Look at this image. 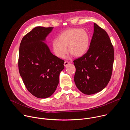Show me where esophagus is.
Masks as SVG:
<instances>
[{"mask_svg":"<svg viewBox=\"0 0 130 130\" xmlns=\"http://www.w3.org/2000/svg\"><path fill=\"white\" fill-rule=\"evenodd\" d=\"M69 64H70V63H69L68 61H65L64 65L65 67H66V66H67Z\"/></svg>","mask_w":130,"mask_h":130,"instance_id":"obj_1","label":"esophagus"}]
</instances>
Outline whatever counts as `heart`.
Listing matches in <instances>:
<instances>
[{
  "mask_svg": "<svg viewBox=\"0 0 130 130\" xmlns=\"http://www.w3.org/2000/svg\"><path fill=\"white\" fill-rule=\"evenodd\" d=\"M89 43V35L85 30L73 28L63 31L59 35L58 40H53L52 48L55 55L60 58L67 54V46L70 53L80 57L88 51Z\"/></svg>",
  "mask_w": 130,
  "mask_h": 130,
  "instance_id": "1",
  "label": "heart"
}]
</instances>
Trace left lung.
<instances>
[{
    "mask_svg": "<svg viewBox=\"0 0 130 130\" xmlns=\"http://www.w3.org/2000/svg\"><path fill=\"white\" fill-rule=\"evenodd\" d=\"M89 48L81 58L74 60V81L82 93L92 95L101 91L109 82L113 70L114 48L106 32L96 24Z\"/></svg>",
    "mask_w": 130,
    "mask_h": 130,
    "instance_id": "1",
    "label": "left lung"
}]
</instances>
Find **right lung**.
Here are the masks:
<instances>
[{
  "label": "right lung",
  "instance_id": "right-lung-1",
  "mask_svg": "<svg viewBox=\"0 0 130 130\" xmlns=\"http://www.w3.org/2000/svg\"><path fill=\"white\" fill-rule=\"evenodd\" d=\"M53 27H36L23 38L19 51L18 69L27 90L38 98L54 92L64 61L54 55L45 43Z\"/></svg>",
  "mask_w": 130,
  "mask_h": 130
}]
</instances>
